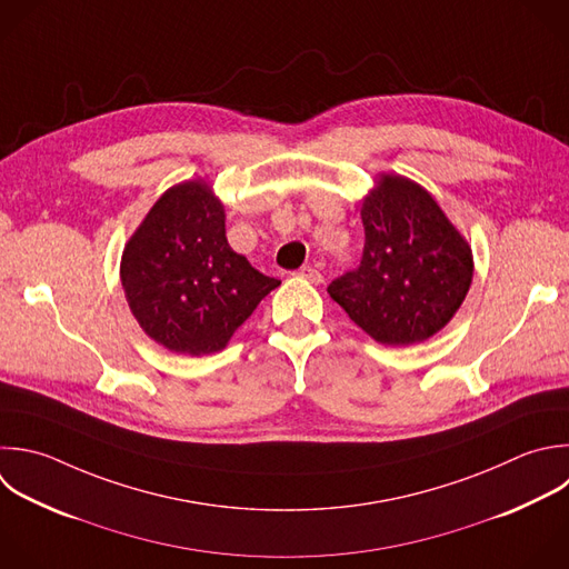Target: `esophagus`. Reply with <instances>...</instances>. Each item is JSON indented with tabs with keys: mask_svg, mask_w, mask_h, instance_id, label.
<instances>
[{
	"mask_svg": "<svg viewBox=\"0 0 569 569\" xmlns=\"http://www.w3.org/2000/svg\"><path fill=\"white\" fill-rule=\"evenodd\" d=\"M298 276L300 278H305V280H309V282H313V284H320L322 282V273L316 269V267H302L300 271H298Z\"/></svg>",
	"mask_w": 569,
	"mask_h": 569,
	"instance_id": "obj_1",
	"label": "esophagus"
}]
</instances>
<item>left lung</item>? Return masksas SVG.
I'll return each mask as SVG.
<instances>
[{
    "label": "left lung",
    "mask_w": 569,
    "mask_h": 569,
    "mask_svg": "<svg viewBox=\"0 0 569 569\" xmlns=\"http://www.w3.org/2000/svg\"><path fill=\"white\" fill-rule=\"evenodd\" d=\"M365 249L358 269L327 291L380 345L431 338L462 305L473 258L438 202L416 182L382 173L360 209Z\"/></svg>",
    "instance_id": "1"
}]
</instances>
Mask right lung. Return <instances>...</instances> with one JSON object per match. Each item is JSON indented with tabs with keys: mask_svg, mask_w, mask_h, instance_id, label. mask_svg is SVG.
<instances>
[{
	"mask_svg": "<svg viewBox=\"0 0 569 569\" xmlns=\"http://www.w3.org/2000/svg\"><path fill=\"white\" fill-rule=\"evenodd\" d=\"M120 278L144 333L189 356L224 349L280 284L229 247L224 207L202 180L171 187L151 207L124 247Z\"/></svg>",
	"mask_w": 569,
	"mask_h": 569,
	"instance_id": "obj_1",
	"label": "right lung"
}]
</instances>
